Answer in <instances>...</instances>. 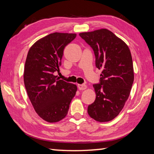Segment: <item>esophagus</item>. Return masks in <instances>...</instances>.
Returning <instances> with one entry per match:
<instances>
[{"label": "esophagus", "mask_w": 154, "mask_h": 154, "mask_svg": "<svg viewBox=\"0 0 154 154\" xmlns=\"http://www.w3.org/2000/svg\"><path fill=\"white\" fill-rule=\"evenodd\" d=\"M77 87H78V89L79 90H84L87 88L86 85L85 84H78Z\"/></svg>", "instance_id": "1"}]
</instances>
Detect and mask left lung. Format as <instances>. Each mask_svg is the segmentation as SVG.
Wrapping results in <instances>:
<instances>
[{"mask_svg":"<svg viewBox=\"0 0 154 154\" xmlns=\"http://www.w3.org/2000/svg\"><path fill=\"white\" fill-rule=\"evenodd\" d=\"M79 36L92 48L96 68L102 69L100 83L93 85L96 99L88 113L96 121L109 122L118 116L129 97L134 82L131 53L123 41L105 28Z\"/></svg>","mask_w":154,"mask_h":154,"instance_id":"obj_1","label":"left lung"}]
</instances>
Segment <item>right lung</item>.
<instances>
[{
	"mask_svg": "<svg viewBox=\"0 0 154 154\" xmlns=\"http://www.w3.org/2000/svg\"><path fill=\"white\" fill-rule=\"evenodd\" d=\"M76 34L54 32L41 38L28 51L24 82L31 103L44 120L54 123L64 119L76 94L77 85L54 75L61 66L64 49Z\"/></svg>",
	"mask_w": 154,
	"mask_h": 154,
	"instance_id": "add662e5",
	"label": "right lung"
}]
</instances>
